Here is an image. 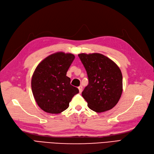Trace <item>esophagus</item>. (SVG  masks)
Returning <instances> with one entry per match:
<instances>
[{"label":"esophagus","instance_id":"esophagus-1","mask_svg":"<svg viewBox=\"0 0 154 154\" xmlns=\"http://www.w3.org/2000/svg\"><path fill=\"white\" fill-rule=\"evenodd\" d=\"M78 89H79V92H80V93H81L82 92V89H83V87L82 85L79 86L78 87Z\"/></svg>","mask_w":154,"mask_h":154}]
</instances>
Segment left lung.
<instances>
[{"mask_svg":"<svg viewBox=\"0 0 154 154\" xmlns=\"http://www.w3.org/2000/svg\"><path fill=\"white\" fill-rule=\"evenodd\" d=\"M78 57L88 79V84L82 94L88 108L96 112L112 109L118 103L123 91L120 69L112 60L100 53H81Z\"/></svg>","mask_w":154,"mask_h":154,"instance_id":"left-lung-1","label":"left lung"}]
</instances>
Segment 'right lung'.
Segmentation results:
<instances>
[{"label": "right lung", "instance_id": "right-lung-1", "mask_svg": "<svg viewBox=\"0 0 154 154\" xmlns=\"http://www.w3.org/2000/svg\"><path fill=\"white\" fill-rule=\"evenodd\" d=\"M74 58L71 53H56L44 59L35 69L31 79L32 94L40 108L46 112L61 113L79 92L66 76Z\"/></svg>", "mask_w": 154, "mask_h": 154}]
</instances>
